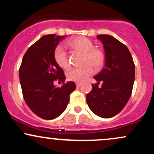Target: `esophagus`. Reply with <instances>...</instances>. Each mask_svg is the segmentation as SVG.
Instances as JSON below:
<instances>
[{
  "label": "esophagus",
  "mask_w": 154,
  "mask_h": 154,
  "mask_svg": "<svg viewBox=\"0 0 154 154\" xmlns=\"http://www.w3.org/2000/svg\"><path fill=\"white\" fill-rule=\"evenodd\" d=\"M81 85H82V83H81V82H77V83H76V86H77V88L80 87Z\"/></svg>",
  "instance_id": "esophagus-1"
}]
</instances>
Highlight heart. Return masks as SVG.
Returning a JSON list of instances; mask_svg holds the SVG:
<instances>
[{
    "instance_id": "heart-1",
    "label": "heart",
    "mask_w": 154,
    "mask_h": 154,
    "mask_svg": "<svg viewBox=\"0 0 154 154\" xmlns=\"http://www.w3.org/2000/svg\"><path fill=\"white\" fill-rule=\"evenodd\" d=\"M67 45L72 48L84 53L83 63H85L81 67H72L66 72V77L69 81L82 82L86 80L94 72L92 65L98 69L103 65L104 54L100 49L95 48L93 43L85 37H78L69 40ZM54 59L61 68H67L69 59L66 50L63 45H59L54 51Z\"/></svg>"
}]
</instances>
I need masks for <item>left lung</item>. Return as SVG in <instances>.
Segmentation results:
<instances>
[{
	"label": "left lung",
	"instance_id": "left-lung-1",
	"mask_svg": "<svg viewBox=\"0 0 154 154\" xmlns=\"http://www.w3.org/2000/svg\"><path fill=\"white\" fill-rule=\"evenodd\" d=\"M105 51V66L94 78L97 84L86 95L91 110L102 118L116 116L131 96L135 81V63L128 47L109 35H98ZM103 82L101 88L98 84Z\"/></svg>",
	"mask_w": 154,
	"mask_h": 154
}]
</instances>
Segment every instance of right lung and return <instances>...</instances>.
Masks as SVG:
<instances>
[{
	"instance_id": "obj_1",
	"label": "right lung",
	"mask_w": 154,
	"mask_h": 154,
	"mask_svg": "<svg viewBox=\"0 0 154 154\" xmlns=\"http://www.w3.org/2000/svg\"><path fill=\"white\" fill-rule=\"evenodd\" d=\"M65 35H44L28 48L19 68V80L26 105L39 117L54 119L64 111L70 94L76 89L73 82L61 88L55 81L64 82L62 69L54 59V51Z\"/></svg>"
}]
</instances>
